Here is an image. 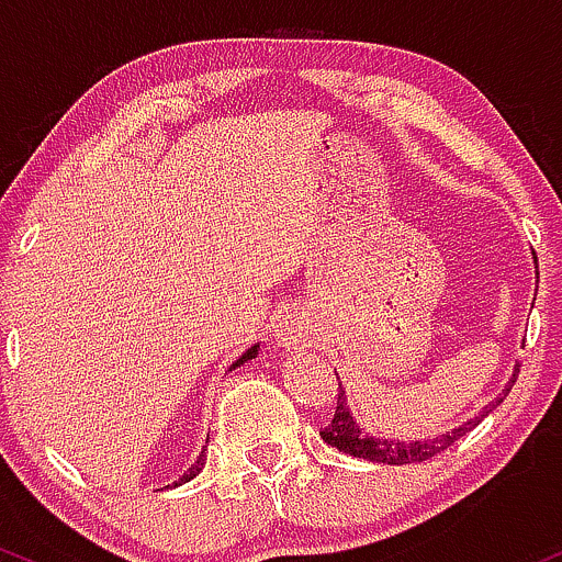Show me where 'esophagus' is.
<instances>
[{"instance_id": "1", "label": "esophagus", "mask_w": 562, "mask_h": 562, "mask_svg": "<svg viewBox=\"0 0 562 562\" xmlns=\"http://www.w3.org/2000/svg\"><path fill=\"white\" fill-rule=\"evenodd\" d=\"M281 342H289V337H283V334H281Z\"/></svg>"}]
</instances>
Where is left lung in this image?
<instances>
[{
  "label": "left lung",
  "instance_id": "1",
  "mask_svg": "<svg viewBox=\"0 0 562 562\" xmlns=\"http://www.w3.org/2000/svg\"><path fill=\"white\" fill-rule=\"evenodd\" d=\"M533 255V251H531ZM533 265H536V255H533ZM536 279H539V265H536ZM518 371H513L509 382L504 384V390L496 395L488 406L483 408L477 417H472L468 422H462L459 427H453L449 432H440L435 438H417V440H393V438H376L369 430H363L358 425V419L352 417L350 403H348V393H345V384L339 382V398H337V412H334V419L329 425L321 430V438L326 443L339 449L342 453H350V457L358 459H369V462H382V464H414V462H427V459L435 457V453L446 451L449 446L457 443L462 435H468L472 427H477L483 422V417H488L499 403L507 398V393L513 390L515 380H518ZM339 380V376H337Z\"/></svg>",
  "mask_w": 562,
  "mask_h": 562
}]
</instances>
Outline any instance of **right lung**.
Returning a JSON list of instances; mask_svg holds the SVG:
<instances>
[{
	"label": "right lung",
	"instance_id": "obj_1",
	"mask_svg": "<svg viewBox=\"0 0 562 562\" xmlns=\"http://www.w3.org/2000/svg\"><path fill=\"white\" fill-rule=\"evenodd\" d=\"M257 350H260V342H257V345H251V348H249L247 352H241V356H238L236 361H233V366H231L228 371L238 369V366H244V363H249L251 358H257ZM206 443H210V435H206ZM204 464H206V446H204V449H201V453H199V457H196V462H193L191 468H188L186 472H182V475H180L178 481H175L172 485H182V483L193 481V477L199 475V472H201V468H204ZM164 488H169V485H164Z\"/></svg>",
	"mask_w": 562,
	"mask_h": 562
}]
</instances>
